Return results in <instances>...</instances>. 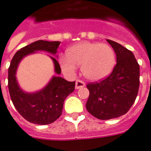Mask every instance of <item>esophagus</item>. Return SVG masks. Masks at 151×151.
Segmentation results:
<instances>
[{"mask_svg":"<svg viewBox=\"0 0 151 151\" xmlns=\"http://www.w3.org/2000/svg\"><path fill=\"white\" fill-rule=\"evenodd\" d=\"M86 86V83L81 80H77L76 81V84H75V88L76 89H79L81 88H83Z\"/></svg>","mask_w":151,"mask_h":151,"instance_id":"1","label":"esophagus"}]
</instances>
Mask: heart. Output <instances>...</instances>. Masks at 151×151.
<instances>
[{"mask_svg":"<svg viewBox=\"0 0 151 151\" xmlns=\"http://www.w3.org/2000/svg\"><path fill=\"white\" fill-rule=\"evenodd\" d=\"M62 69L73 74L81 65V72L88 80L98 81L109 77L116 65V55L108 44L97 42H82L67 50V56L60 59Z\"/></svg>","mask_w":151,"mask_h":151,"instance_id":"obj_1","label":"heart"}]
</instances>
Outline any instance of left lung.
Segmentation results:
<instances>
[{
    "instance_id": "obj_1",
    "label": "left lung",
    "mask_w": 151,
    "mask_h": 151,
    "mask_svg": "<svg viewBox=\"0 0 151 151\" xmlns=\"http://www.w3.org/2000/svg\"><path fill=\"white\" fill-rule=\"evenodd\" d=\"M116 55L111 73L97 83H89L87 111L100 119L117 118L134 104L139 87V65L133 53L118 42L107 40Z\"/></svg>"
}]
</instances>
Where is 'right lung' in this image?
I'll return each mask as SVG.
<instances>
[{
    "mask_svg": "<svg viewBox=\"0 0 151 151\" xmlns=\"http://www.w3.org/2000/svg\"><path fill=\"white\" fill-rule=\"evenodd\" d=\"M60 43L58 41H35L19 49L10 63L8 86L12 101L18 112L32 124L46 125L55 122L62 115L65 99L74 91L75 81H68L58 76L61 74V68L55 57L58 58V48ZM38 51H45L53 55L48 56L54 63L57 76H53L40 91L28 93L20 88L16 78V71L20 62L26 56Z\"/></svg>",
    "mask_w": 151,
    "mask_h": 151,
    "instance_id": "right-lung-1",
    "label": "right lung"
}]
</instances>
